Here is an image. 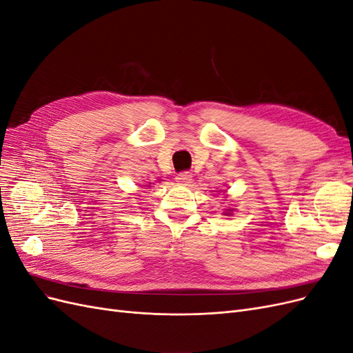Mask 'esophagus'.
I'll use <instances>...</instances> for the list:
<instances>
[{
    "label": "esophagus",
    "mask_w": 353,
    "mask_h": 353,
    "mask_svg": "<svg viewBox=\"0 0 353 353\" xmlns=\"http://www.w3.org/2000/svg\"><path fill=\"white\" fill-rule=\"evenodd\" d=\"M191 181H193V175L190 172H181L176 175V183L181 185H190Z\"/></svg>",
    "instance_id": "esophagus-1"
}]
</instances>
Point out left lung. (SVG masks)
Masks as SVG:
<instances>
[{"instance_id": "obj_1", "label": "left lung", "mask_w": 353, "mask_h": 353, "mask_svg": "<svg viewBox=\"0 0 353 353\" xmlns=\"http://www.w3.org/2000/svg\"><path fill=\"white\" fill-rule=\"evenodd\" d=\"M234 210H236V209H234V208H228V209L223 210V215H225V216H231Z\"/></svg>"}]
</instances>
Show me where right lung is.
Here are the masks:
<instances>
[{
  "mask_svg": "<svg viewBox=\"0 0 353 353\" xmlns=\"http://www.w3.org/2000/svg\"><path fill=\"white\" fill-rule=\"evenodd\" d=\"M145 187H152V183H150V184H148V185H145Z\"/></svg>",
  "mask_w": 353,
  "mask_h": 353,
  "instance_id": "obj_1",
  "label": "right lung"
}]
</instances>
